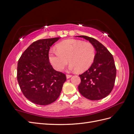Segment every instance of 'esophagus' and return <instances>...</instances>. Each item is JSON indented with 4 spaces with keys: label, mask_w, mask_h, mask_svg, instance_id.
<instances>
[{
    "label": "esophagus",
    "mask_w": 134,
    "mask_h": 134,
    "mask_svg": "<svg viewBox=\"0 0 134 134\" xmlns=\"http://www.w3.org/2000/svg\"><path fill=\"white\" fill-rule=\"evenodd\" d=\"M66 76V78H67V79L70 78H71V75H68V74H67Z\"/></svg>",
    "instance_id": "34e87169"
}]
</instances>
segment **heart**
<instances>
[{
    "label": "heart",
    "instance_id": "1",
    "mask_svg": "<svg viewBox=\"0 0 134 134\" xmlns=\"http://www.w3.org/2000/svg\"><path fill=\"white\" fill-rule=\"evenodd\" d=\"M57 51L50 50L48 59L55 70L63 71L69 62L71 71L83 72L92 64L95 57V49L89 42L74 39L66 40L56 45Z\"/></svg>",
    "mask_w": 134,
    "mask_h": 134
}]
</instances>
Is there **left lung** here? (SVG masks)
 I'll return each instance as SVG.
<instances>
[{
    "label": "left lung",
    "mask_w": 134,
    "mask_h": 134,
    "mask_svg": "<svg viewBox=\"0 0 134 134\" xmlns=\"http://www.w3.org/2000/svg\"><path fill=\"white\" fill-rule=\"evenodd\" d=\"M78 37L90 41L96 51L91 67L79 75L81 82L78 86L79 92L88 99H103L111 92L115 82L116 69L113 56L97 40L86 36Z\"/></svg>",
    "instance_id": "obj_1"
}]
</instances>
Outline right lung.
Instances as JSON below:
<instances>
[{
	"instance_id": "right-lung-1",
	"label": "right lung",
	"mask_w": 134,
	"mask_h": 134,
	"mask_svg": "<svg viewBox=\"0 0 134 134\" xmlns=\"http://www.w3.org/2000/svg\"><path fill=\"white\" fill-rule=\"evenodd\" d=\"M60 37L37 40L22 54L17 65V80L23 95L35 104L47 105L58 98L65 74L54 70L48 52Z\"/></svg>"
}]
</instances>
